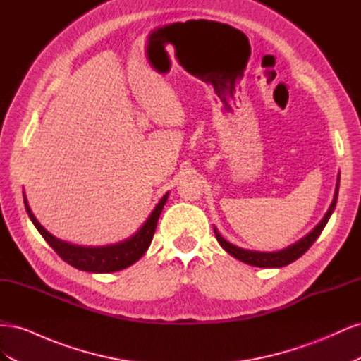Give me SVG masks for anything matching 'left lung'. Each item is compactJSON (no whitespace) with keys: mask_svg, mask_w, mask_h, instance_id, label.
Here are the masks:
<instances>
[{"mask_svg":"<svg viewBox=\"0 0 361 361\" xmlns=\"http://www.w3.org/2000/svg\"><path fill=\"white\" fill-rule=\"evenodd\" d=\"M338 176H341V174H338ZM338 176H337V183H336L334 199H333V202H331V204L329 207V211H326V214L324 215V218L319 221V224L316 226L309 235H305L302 239H300L298 243L289 245L288 248H283L280 251H272V253H262V251L244 250L241 247H236V245H233L231 243H227L226 239L220 233H218V231L214 227L216 241L220 243V245L227 251L228 255H232L238 260H241V262H244V264H248V265L259 267V268H281V267H286V265L292 264L293 260H297L298 257H301L305 253V251H307L312 247V244L322 233L325 224L329 223L330 216H331L334 207H336V202H337L338 179H341Z\"/></svg>","mask_w":361,"mask_h":361,"instance_id":"8db88e82","label":"left lung"}]
</instances>
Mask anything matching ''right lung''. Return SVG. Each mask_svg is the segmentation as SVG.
Segmentation results:
<instances>
[{
  "label": "right lung",
  "mask_w": 361,
  "mask_h": 361,
  "mask_svg": "<svg viewBox=\"0 0 361 361\" xmlns=\"http://www.w3.org/2000/svg\"><path fill=\"white\" fill-rule=\"evenodd\" d=\"M167 199L169 192H166V195L159 200V203L155 206V209L152 211L150 216L147 218L146 223L141 226L140 231L129 239H126V241L106 247H81L60 241V239L45 231V227H42L40 223L36 220V216L32 215L24 194L27 214L32 224L36 226L39 233L43 236V239H45L64 262H68L69 265H72L76 269L89 272H114L135 264V262L146 253L152 239H154L158 218Z\"/></svg>",
  "instance_id": "right-lung-1"
}]
</instances>
